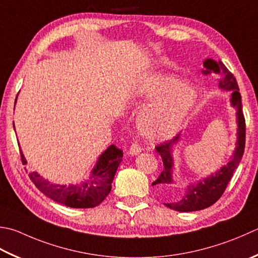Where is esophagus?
<instances>
[{
  "mask_svg": "<svg viewBox=\"0 0 258 258\" xmlns=\"http://www.w3.org/2000/svg\"><path fill=\"white\" fill-rule=\"evenodd\" d=\"M142 146H141L139 143H133L132 145H131V148H130V151H128V153L132 155V156H134V155H138V154H140L141 152H142Z\"/></svg>",
  "mask_w": 258,
  "mask_h": 258,
  "instance_id": "obj_1",
  "label": "esophagus"
}]
</instances>
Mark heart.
I'll return each instance as SVG.
<instances>
[{
  "label": "heart",
  "instance_id": "b5f03b06",
  "mask_svg": "<svg viewBox=\"0 0 258 258\" xmlns=\"http://www.w3.org/2000/svg\"><path fill=\"white\" fill-rule=\"evenodd\" d=\"M141 97H156L141 110L136 128L150 141H165L178 133L198 99V93L189 83L173 76L150 75L141 78L134 88Z\"/></svg>",
  "mask_w": 258,
  "mask_h": 258
}]
</instances>
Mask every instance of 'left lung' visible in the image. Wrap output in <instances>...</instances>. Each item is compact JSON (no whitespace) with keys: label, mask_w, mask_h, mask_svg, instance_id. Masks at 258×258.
I'll return each mask as SVG.
<instances>
[{"label":"left lung","mask_w":258,"mask_h":258,"mask_svg":"<svg viewBox=\"0 0 258 258\" xmlns=\"http://www.w3.org/2000/svg\"><path fill=\"white\" fill-rule=\"evenodd\" d=\"M218 74L221 76V79L218 83V87L225 92H230V104L236 108V123H237V140L236 148L233 155L230 156L225 165L217 170L215 173L210 174L205 179H201L197 182H190L185 185L183 194L180 198L175 200L168 201L164 205L170 209L181 213H188V211L203 210L205 208L213 206L221 196L226 189L227 184L229 183L234 171L238 166L241 158H243L245 150V118L241 110V96L239 94V88L237 85L236 78L231 74L226 66L221 61H215L214 59H206L204 61V75ZM181 134L175 136L173 140L168 141L163 144L156 146L155 150L163 161V171L160 176L156 179L152 185L158 188L160 195L164 199H169L171 195L175 194L178 188L174 186L175 182L173 179V169H174V159H173V149L179 143Z\"/></svg>","instance_id":"obj_1"}]
</instances>
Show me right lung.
Wrapping results in <instances>:
<instances>
[{
  "label": "right lung",
  "instance_id": "obj_1",
  "mask_svg": "<svg viewBox=\"0 0 258 258\" xmlns=\"http://www.w3.org/2000/svg\"><path fill=\"white\" fill-rule=\"evenodd\" d=\"M17 102V99H15ZM14 127V124H13ZM123 159V151L109 145L99 155L88 179L77 184H53L43 179L38 172H30L29 176L34 185L55 203L70 208H94L103 203L112 190V183L119 163ZM21 160L27 164L21 151Z\"/></svg>",
  "mask_w": 258,
  "mask_h": 258
}]
</instances>
